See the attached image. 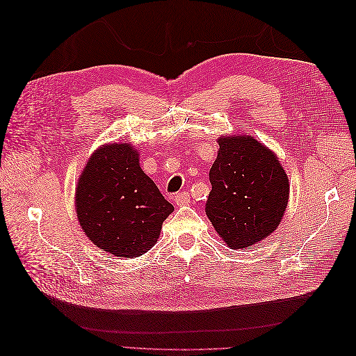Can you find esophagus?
<instances>
[{
  "mask_svg": "<svg viewBox=\"0 0 356 356\" xmlns=\"http://www.w3.org/2000/svg\"><path fill=\"white\" fill-rule=\"evenodd\" d=\"M172 200L175 202L177 207H182V204H188L190 203V195L187 191L177 193V195L172 196Z\"/></svg>",
  "mask_w": 356,
  "mask_h": 356,
  "instance_id": "1",
  "label": "esophagus"
}]
</instances>
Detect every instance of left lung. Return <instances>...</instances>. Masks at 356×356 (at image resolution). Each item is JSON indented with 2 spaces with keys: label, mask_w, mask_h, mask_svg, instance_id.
Returning a JSON list of instances; mask_svg holds the SVG:
<instances>
[{
  "label": "left lung",
  "mask_w": 356,
  "mask_h": 356,
  "mask_svg": "<svg viewBox=\"0 0 356 356\" xmlns=\"http://www.w3.org/2000/svg\"><path fill=\"white\" fill-rule=\"evenodd\" d=\"M218 145L204 211L230 250H250L281 222L288 177L276 156L252 136H224Z\"/></svg>",
  "instance_id": "left-lung-1"
}]
</instances>
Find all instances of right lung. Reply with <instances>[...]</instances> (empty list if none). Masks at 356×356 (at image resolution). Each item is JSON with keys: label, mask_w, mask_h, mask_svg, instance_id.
<instances>
[{"label": "right lung", "mask_w": 356, "mask_h": 356, "mask_svg": "<svg viewBox=\"0 0 356 356\" xmlns=\"http://www.w3.org/2000/svg\"><path fill=\"white\" fill-rule=\"evenodd\" d=\"M75 211L96 246L134 258L154 246L174 207L139 166L136 149L123 143L102 145L90 156L79 178Z\"/></svg>", "instance_id": "obj_1"}]
</instances>
